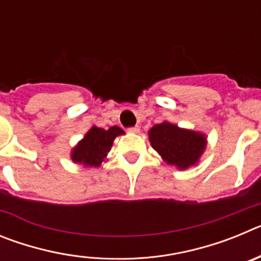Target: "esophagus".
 <instances>
[{"label": "esophagus", "instance_id": "esophagus-1", "mask_svg": "<svg viewBox=\"0 0 261 261\" xmlns=\"http://www.w3.org/2000/svg\"><path fill=\"white\" fill-rule=\"evenodd\" d=\"M128 132L129 133H138V132H140V126H138V125L130 126V128H128Z\"/></svg>", "mask_w": 261, "mask_h": 261}]
</instances>
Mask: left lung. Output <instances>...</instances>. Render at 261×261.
Listing matches in <instances>:
<instances>
[{"label":"left lung","instance_id":"left-lung-1","mask_svg":"<svg viewBox=\"0 0 261 261\" xmlns=\"http://www.w3.org/2000/svg\"><path fill=\"white\" fill-rule=\"evenodd\" d=\"M149 141L167 165L186 170L199 162L206 147L205 135L163 121L149 130Z\"/></svg>","mask_w":261,"mask_h":261}]
</instances>
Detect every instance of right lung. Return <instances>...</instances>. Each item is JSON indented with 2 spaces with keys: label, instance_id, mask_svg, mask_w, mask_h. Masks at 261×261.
Returning <instances> with one entry per match:
<instances>
[{
  "label": "right lung",
  "instance_id": "1",
  "mask_svg": "<svg viewBox=\"0 0 261 261\" xmlns=\"http://www.w3.org/2000/svg\"><path fill=\"white\" fill-rule=\"evenodd\" d=\"M120 135H124V130L116 125L107 130L94 125L71 150V161L84 167H99L106 161L114 140Z\"/></svg>",
  "mask_w": 261,
  "mask_h": 261
}]
</instances>
